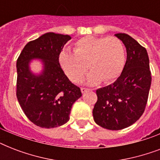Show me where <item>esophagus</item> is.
<instances>
[{
	"label": "esophagus",
	"instance_id": "1",
	"mask_svg": "<svg viewBox=\"0 0 160 160\" xmlns=\"http://www.w3.org/2000/svg\"><path fill=\"white\" fill-rule=\"evenodd\" d=\"M80 90H81V92L82 93H85L86 91H88V90H90V89H86V88H81Z\"/></svg>",
	"mask_w": 160,
	"mask_h": 160
}]
</instances>
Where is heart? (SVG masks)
<instances>
[{
    "instance_id": "b5f03b06",
    "label": "heart",
    "mask_w": 160,
    "mask_h": 160,
    "mask_svg": "<svg viewBox=\"0 0 160 160\" xmlns=\"http://www.w3.org/2000/svg\"><path fill=\"white\" fill-rule=\"evenodd\" d=\"M59 62L73 82H78L89 67L91 70L86 78L89 84L95 85L101 80L108 83L118 78L124 68V46L114 36H85L75 42L74 52L61 51Z\"/></svg>"
}]
</instances>
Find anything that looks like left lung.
Listing matches in <instances>:
<instances>
[{"instance_id":"8db88e82","label":"left lung","mask_w":160,"mask_h":160,"mask_svg":"<svg viewBox=\"0 0 160 160\" xmlns=\"http://www.w3.org/2000/svg\"><path fill=\"white\" fill-rule=\"evenodd\" d=\"M114 36L126 48V62L121 75L113 84L96 90L98 100L93 116L98 125L119 130L135 123L144 113L151 85V73L146 49L127 34Z\"/></svg>"}]
</instances>
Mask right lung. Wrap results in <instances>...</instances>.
Returning a JSON list of instances; mask_svg holds the SVG:
<instances>
[{"label": "right lung", "mask_w": 160, "mask_h": 160, "mask_svg": "<svg viewBox=\"0 0 160 160\" xmlns=\"http://www.w3.org/2000/svg\"><path fill=\"white\" fill-rule=\"evenodd\" d=\"M70 39L69 35L44 34L26 44L16 61L17 100L27 118L41 128L67 123L73 104L82 95L59 62V55ZM33 59L42 61V70L39 74L30 70Z\"/></svg>", "instance_id": "add662e5"}]
</instances>
